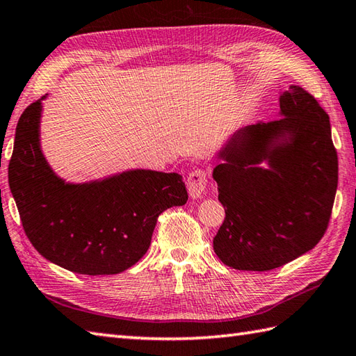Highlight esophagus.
Segmentation results:
<instances>
[{"label": "esophagus", "instance_id": "esophagus-1", "mask_svg": "<svg viewBox=\"0 0 356 356\" xmlns=\"http://www.w3.org/2000/svg\"><path fill=\"white\" fill-rule=\"evenodd\" d=\"M208 185V172L205 170H194L190 172V176L186 179V188L188 193L193 199H197L205 193Z\"/></svg>", "mask_w": 356, "mask_h": 356}]
</instances>
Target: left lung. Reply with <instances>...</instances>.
Masks as SVG:
<instances>
[{"mask_svg": "<svg viewBox=\"0 0 356 356\" xmlns=\"http://www.w3.org/2000/svg\"><path fill=\"white\" fill-rule=\"evenodd\" d=\"M283 118L241 128L213 177L225 220L213 240L226 266L270 270L306 254L327 229L338 156L327 113L298 86L280 96ZM266 160L269 169L259 163Z\"/></svg>", "mask_w": 356, "mask_h": 356, "instance_id": "left-lung-1", "label": "left lung"}]
</instances>
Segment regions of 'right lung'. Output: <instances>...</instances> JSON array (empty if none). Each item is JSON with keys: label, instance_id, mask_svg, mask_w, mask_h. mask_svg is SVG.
<instances>
[{"label": "right lung", "instance_id": "add662e5", "mask_svg": "<svg viewBox=\"0 0 356 356\" xmlns=\"http://www.w3.org/2000/svg\"><path fill=\"white\" fill-rule=\"evenodd\" d=\"M44 97L21 115L9 163L22 228L36 251L58 266L86 275L119 274L145 255L157 217L186 203L182 176L133 170L65 184L41 153Z\"/></svg>", "mask_w": 356, "mask_h": 356}]
</instances>
